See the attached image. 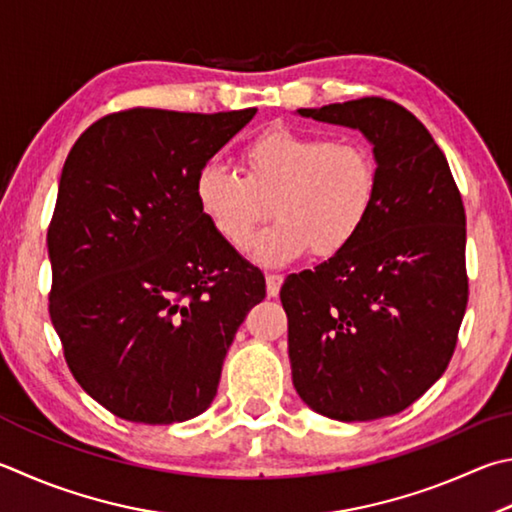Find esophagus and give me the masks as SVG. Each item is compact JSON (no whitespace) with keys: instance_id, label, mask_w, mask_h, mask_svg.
I'll use <instances>...</instances> for the list:
<instances>
[{"instance_id":"34e87169","label":"esophagus","mask_w":512,"mask_h":512,"mask_svg":"<svg viewBox=\"0 0 512 512\" xmlns=\"http://www.w3.org/2000/svg\"><path fill=\"white\" fill-rule=\"evenodd\" d=\"M282 282H284L282 275H277V273L266 275V293H268V297H277V295H280Z\"/></svg>"}]
</instances>
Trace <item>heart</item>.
<instances>
[{"label": "heart", "mask_w": 512, "mask_h": 512, "mask_svg": "<svg viewBox=\"0 0 512 512\" xmlns=\"http://www.w3.org/2000/svg\"><path fill=\"white\" fill-rule=\"evenodd\" d=\"M244 176L221 161L201 165L194 199L210 228L232 248H246L257 226L275 215L250 257L284 266L311 248L333 257L351 246L374 215L378 163L356 138L271 129L241 154Z\"/></svg>", "instance_id": "b5f03b06"}]
</instances>
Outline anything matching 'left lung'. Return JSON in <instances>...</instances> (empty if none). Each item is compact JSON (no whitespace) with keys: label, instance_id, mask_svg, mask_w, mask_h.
Wrapping results in <instances>:
<instances>
[{"label":"left lung","instance_id":"left-lung-1","mask_svg":"<svg viewBox=\"0 0 512 512\" xmlns=\"http://www.w3.org/2000/svg\"><path fill=\"white\" fill-rule=\"evenodd\" d=\"M297 114L358 129L380 185L356 241L282 286L293 387L333 421L392 416L443 376L457 347L468 304L461 194L425 125L392 100Z\"/></svg>","mask_w":512,"mask_h":512}]
</instances>
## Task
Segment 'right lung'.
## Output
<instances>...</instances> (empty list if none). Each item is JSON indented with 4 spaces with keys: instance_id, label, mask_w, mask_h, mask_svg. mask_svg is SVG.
Wrapping results in <instances>:
<instances>
[{
    "instance_id": "obj_1",
    "label": "right lung",
    "mask_w": 512,
    "mask_h": 512,
    "mask_svg": "<svg viewBox=\"0 0 512 512\" xmlns=\"http://www.w3.org/2000/svg\"><path fill=\"white\" fill-rule=\"evenodd\" d=\"M257 109L100 118L64 161L46 232L49 313L80 387L118 418L183 423L217 394L264 275L226 244L194 179Z\"/></svg>"
}]
</instances>
